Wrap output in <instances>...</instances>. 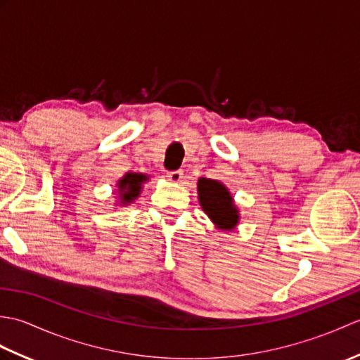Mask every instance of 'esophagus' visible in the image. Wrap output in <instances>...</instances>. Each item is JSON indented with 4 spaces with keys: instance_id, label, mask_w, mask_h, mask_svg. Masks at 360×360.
I'll return each mask as SVG.
<instances>
[{
    "instance_id": "34e87169",
    "label": "esophagus",
    "mask_w": 360,
    "mask_h": 360,
    "mask_svg": "<svg viewBox=\"0 0 360 360\" xmlns=\"http://www.w3.org/2000/svg\"><path fill=\"white\" fill-rule=\"evenodd\" d=\"M167 178H168V181H172V182H181V179L184 178V173H182L181 170L168 172L167 173Z\"/></svg>"
}]
</instances>
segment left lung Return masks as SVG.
Returning <instances> with one entry per match:
<instances>
[{"instance_id": "obj_1", "label": "left lung", "mask_w": 360, "mask_h": 360, "mask_svg": "<svg viewBox=\"0 0 360 360\" xmlns=\"http://www.w3.org/2000/svg\"><path fill=\"white\" fill-rule=\"evenodd\" d=\"M198 195L202 210L218 227L231 231L238 223V210L227 188L218 181L201 178L198 181Z\"/></svg>"}]
</instances>
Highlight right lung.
Instances as JSON below:
<instances>
[{
    "label": "right lung",
    "mask_w": 360,
    "mask_h": 360,
    "mask_svg": "<svg viewBox=\"0 0 360 360\" xmlns=\"http://www.w3.org/2000/svg\"><path fill=\"white\" fill-rule=\"evenodd\" d=\"M147 181V176L141 173H127L124 178L119 181V188H120V196L122 201L125 204L131 202L134 198L139 196L141 193V186L142 182Z\"/></svg>",
    "instance_id": "right-lung-1"
}]
</instances>
